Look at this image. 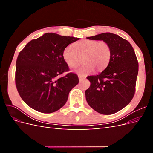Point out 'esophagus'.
<instances>
[{
  "mask_svg": "<svg viewBox=\"0 0 153 153\" xmlns=\"http://www.w3.org/2000/svg\"><path fill=\"white\" fill-rule=\"evenodd\" d=\"M86 78V76H82V75H78V78H79V80L80 81H82L84 79H85V78Z\"/></svg>",
  "mask_w": 153,
  "mask_h": 153,
  "instance_id": "esophagus-1",
  "label": "esophagus"
}]
</instances>
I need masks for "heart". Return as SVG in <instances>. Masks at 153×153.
I'll list each match as a JSON object with an SVG mask.
<instances>
[{"mask_svg": "<svg viewBox=\"0 0 153 153\" xmlns=\"http://www.w3.org/2000/svg\"><path fill=\"white\" fill-rule=\"evenodd\" d=\"M68 45L62 51V58L70 68H76L83 56L84 63L78 69L77 72L86 75L94 70L100 71L105 69L110 63L112 57V49L110 44L105 41L94 39H83L73 45Z\"/></svg>", "mask_w": 153, "mask_h": 153, "instance_id": "heart-1", "label": "heart"}]
</instances>
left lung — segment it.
<instances>
[{"label":"left lung","mask_w":153,"mask_h":153,"mask_svg":"<svg viewBox=\"0 0 153 153\" xmlns=\"http://www.w3.org/2000/svg\"><path fill=\"white\" fill-rule=\"evenodd\" d=\"M87 38L106 41L112 49L108 66L99 75L87 77L91 82L85 91L87 102L100 114L116 113L130 103L135 94L138 72L135 51L127 40L110 32Z\"/></svg>","instance_id":"8db88e82"}]
</instances>
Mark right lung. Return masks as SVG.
I'll use <instances>...</instances> for the list:
<instances>
[{
    "label": "right lung",
    "mask_w": 153,
    "mask_h": 153,
    "mask_svg": "<svg viewBox=\"0 0 153 153\" xmlns=\"http://www.w3.org/2000/svg\"><path fill=\"white\" fill-rule=\"evenodd\" d=\"M78 38L46 33L27 43L18 55L16 62L15 83L18 93L30 108L50 114L65 105L69 92L79 80L68 73L62 51Z\"/></svg>",
    "instance_id": "1"
}]
</instances>
